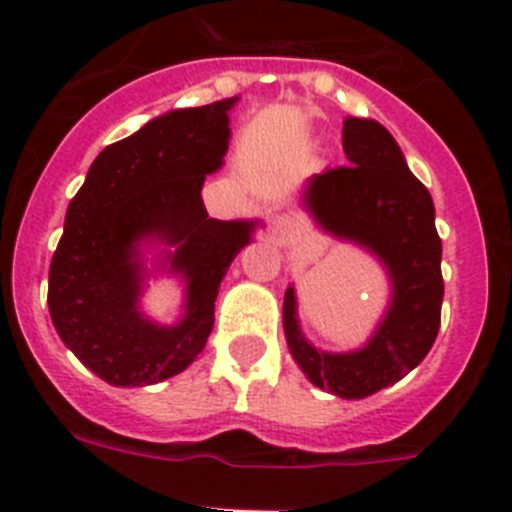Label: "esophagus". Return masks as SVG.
Masks as SVG:
<instances>
[{
    "label": "esophagus",
    "mask_w": 512,
    "mask_h": 512,
    "mask_svg": "<svg viewBox=\"0 0 512 512\" xmlns=\"http://www.w3.org/2000/svg\"><path fill=\"white\" fill-rule=\"evenodd\" d=\"M293 232H296V219H293V216L288 214L270 216V237H273L275 242H285Z\"/></svg>",
    "instance_id": "esophagus-1"
}]
</instances>
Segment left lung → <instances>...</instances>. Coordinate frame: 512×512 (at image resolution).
<instances>
[{
	"mask_svg": "<svg viewBox=\"0 0 512 512\" xmlns=\"http://www.w3.org/2000/svg\"><path fill=\"white\" fill-rule=\"evenodd\" d=\"M349 163L308 181L303 204L324 232L365 247L390 275V306L370 342L354 352H321L306 342L296 316V290L283 298V329L308 380L339 398H367L388 388L434 347L444 278L441 239L428 188L405 165L398 142L375 119L347 117Z\"/></svg>",
	"mask_w": 512,
	"mask_h": 512,
	"instance_id": "left-lung-1",
	"label": "left lung"
}]
</instances>
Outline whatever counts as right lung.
I'll list each match as a JSON object with an SVG mask.
<instances>
[{"instance_id": "add662e5", "label": "right lung", "mask_w": 512, "mask_h": 512, "mask_svg": "<svg viewBox=\"0 0 512 512\" xmlns=\"http://www.w3.org/2000/svg\"><path fill=\"white\" fill-rule=\"evenodd\" d=\"M234 99L176 109L104 147L66 211L48 278L55 331L94 375L117 388L155 385L186 370L214 329L219 283L257 222H219L201 188L222 168ZM176 246L164 261L187 280L184 319L141 316L139 247Z\"/></svg>"}]
</instances>
